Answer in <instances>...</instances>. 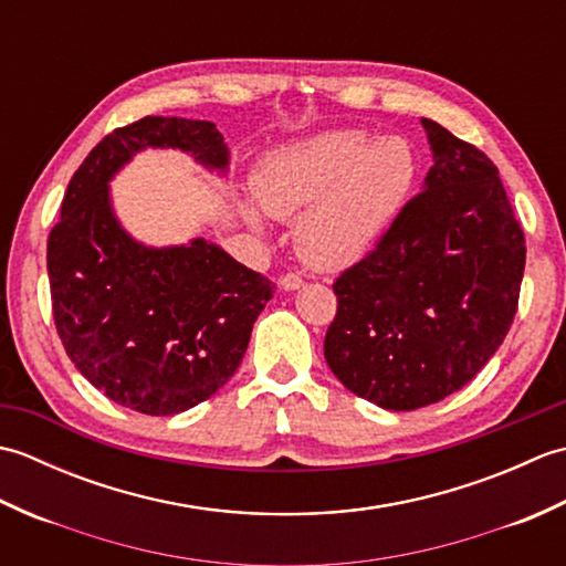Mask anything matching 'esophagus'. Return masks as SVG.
<instances>
[{
  "instance_id": "34e87169",
  "label": "esophagus",
  "mask_w": 566,
  "mask_h": 566,
  "mask_svg": "<svg viewBox=\"0 0 566 566\" xmlns=\"http://www.w3.org/2000/svg\"><path fill=\"white\" fill-rule=\"evenodd\" d=\"M304 284V280L298 274H294V272H290V274H284L282 280H280V286L284 292H294V290H298V286Z\"/></svg>"
}]
</instances>
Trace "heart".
<instances>
[{
	"label": "heart",
	"mask_w": 566,
	"mask_h": 566,
	"mask_svg": "<svg viewBox=\"0 0 566 566\" xmlns=\"http://www.w3.org/2000/svg\"><path fill=\"white\" fill-rule=\"evenodd\" d=\"M418 160L399 136L338 128L264 155L252 189L260 207L296 223V248L316 270H345L375 248L416 187ZM258 221L255 211H248Z\"/></svg>",
	"instance_id": "heart-1"
}]
</instances>
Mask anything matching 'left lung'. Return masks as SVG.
I'll return each instance as SVG.
<instances>
[{"label": "left lung", "instance_id": "1", "mask_svg": "<svg viewBox=\"0 0 566 566\" xmlns=\"http://www.w3.org/2000/svg\"><path fill=\"white\" fill-rule=\"evenodd\" d=\"M432 167L377 248L333 284L326 363L387 411L438 403L472 381L518 308L525 235L496 165L420 118Z\"/></svg>", "mask_w": 566, "mask_h": 566}]
</instances>
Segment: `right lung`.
<instances>
[{"instance_id":"add662e5","label":"right lung","mask_w":566,"mask_h":566,"mask_svg":"<svg viewBox=\"0 0 566 566\" xmlns=\"http://www.w3.org/2000/svg\"><path fill=\"white\" fill-rule=\"evenodd\" d=\"M143 148H179L228 170L211 122L146 116L112 130L72 175L48 235L53 318L80 375L114 403L175 416L233 377L274 284L219 245L148 248L112 209L109 182Z\"/></svg>"}]
</instances>
